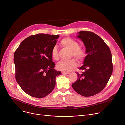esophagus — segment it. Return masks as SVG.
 Masks as SVG:
<instances>
[{"instance_id":"esophagus-1","label":"esophagus","mask_w":125,"mask_h":125,"mask_svg":"<svg viewBox=\"0 0 125 125\" xmlns=\"http://www.w3.org/2000/svg\"><path fill=\"white\" fill-rule=\"evenodd\" d=\"M68 74H69L68 72H63V71L62 72V75H66Z\"/></svg>"}]
</instances>
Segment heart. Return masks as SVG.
<instances>
[{
    "label": "heart",
    "instance_id": "1",
    "mask_svg": "<svg viewBox=\"0 0 125 125\" xmlns=\"http://www.w3.org/2000/svg\"><path fill=\"white\" fill-rule=\"evenodd\" d=\"M60 45L66 49L71 50V57H74L78 61L81 62L86 56L85 50L79 46V43L69 38H65L62 39L60 42ZM51 55L53 59L56 61L59 59L58 50L56 46L52 48ZM77 66V63L75 60L71 59L68 61H61L57 64V69L63 72H69Z\"/></svg>",
    "mask_w": 125,
    "mask_h": 125
}]
</instances>
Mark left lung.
<instances>
[{"label":"left lung","mask_w":125,"mask_h":125,"mask_svg":"<svg viewBox=\"0 0 125 125\" xmlns=\"http://www.w3.org/2000/svg\"><path fill=\"white\" fill-rule=\"evenodd\" d=\"M77 38L83 43L87 56L77 73L78 79L72 87L80 95L90 97L101 91L106 86L112 73L110 50L102 39L89 31L78 32Z\"/></svg>","instance_id":"8db88e82"}]
</instances>
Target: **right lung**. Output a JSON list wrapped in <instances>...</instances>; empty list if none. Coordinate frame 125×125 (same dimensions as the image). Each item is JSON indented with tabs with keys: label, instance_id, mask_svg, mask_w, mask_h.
Here are the masks:
<instances>
[{
	"label": "right lung",
	"instance_id": "obj_1",
	"mask_svg": "<svg viewBox=\"0 0 125 125\" xmlns=\"http://www.w3.org/2000/svg\"><path fill=\"white\" fill-rule=\"evenodd\" d=\"M59 35L39 34L29 36L20 44L14 54L16 79L30 96L43 98L52 91L56 78L61 74L54 69L51 51Z\"/></svg>",
	"mask_w": 125,
	"mask_h": 125
}]
</instances>
